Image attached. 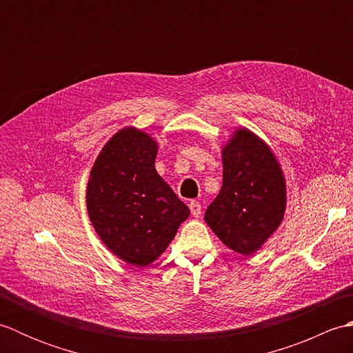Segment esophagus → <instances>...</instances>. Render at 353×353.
<instances>
[{
  "label": "esophagus",
  "instance_id": "obj_1",
  "mask_svg": "<svg viewBox=\"0 0 353 353\" xmlns=\"http://www.w3.org/2000/svg\"><path fill=\"white\" fill-rule=\"evenodd\" d=\"M190 211H191L192 216H200L201 215V205L199 203V201L192 200L190 203Z\"/></svg>",
  "mask_w": 353,
  "mask_h": 353
}]
</instances>
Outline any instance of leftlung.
<instances>
[{"mask_svg": "<svg viewBox=\"0 0 353 353\" xmlns=\"http://www.w3.org/2000/svg\"><path fill=\"white\" fill-rule=\"evenodd\" d=\"M223 186L205 212L221 243L244 256L259 250L283 220L287 183L273 150L245 127L221 148Z\"/></svg>", "mask_w": 353, "mask_h": 353, "instance_id": "8db88e82", "label": "left lung"}]
</instances>
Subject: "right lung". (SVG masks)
<instances>
[{"label": "right lung", "instance_id": "add662e5", "mask_svg": "<svg viewBox=\"0 0 353 353\" xmlns=\"http://www.w3.org/2000/svg\"><path fill=\"white\" fill-rule=\"evenodd\" d=\"M157 142L124 127L97 156L86 190L92 226L108 249L134 267H147L167 249L190 209L157 174Z\"/></svg>", "mask_w": 353, "mask_h": 353}]
</instances>
